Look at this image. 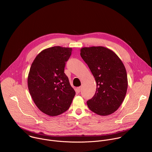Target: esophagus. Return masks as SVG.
I'll return each mask as SVG.
<instances>
[{
	"label": "esophagus",
	"instance_id": "1",
	"mask_svg": "<svg viewBox=\"0 0 152 152\" xmlns=\"http://www.w3.org/2000/svg\"><path fill=\"white\" fill-rule=\"evenodd\" d=\"M76 90V91H77V93H80V91H81V88L79 86V87H77Z\"/></svg>",
	"mask_w": 152,
	"mask_h": 152
}]
</instances>
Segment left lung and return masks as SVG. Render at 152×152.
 <instances>
[{
	"mask_svg": "<svg viewBox=\"0 0 152 152\" xmlns=\"http://www.w3.org/2000/svg\"><path fill=\"white\" fill-rule=\"evenodd\" d=\"M80 51L97 83L94 96L86 102L88 107L97 115H109L118 109L125 98L128 85L126 68L117 54L108 48L85 47Z\"/></svg>",
	"mask_w": 152,
	"mask_h": 152,
	"instance_id": "1",
	"label": "left lung"
}]
</instances>
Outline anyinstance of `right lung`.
Returning <instances> with one entry per match:
<instances>
[{"label": "right lung", "mask_w": 152, "mask_h": 152, "mask_svg": "<svg viewBox=\"0 0 152 152\" xmlns=\"http://www.w3.org/2000/svg\"><path fill=\"white\" fill-rule=\"evenodd\" d=\"M71 48L54 46L42 50L34 60L28 77V86L38 109L49 116L68 110L75 91L64 73Z\"/></svg>", "instance_id": "1"}]
</instances>
